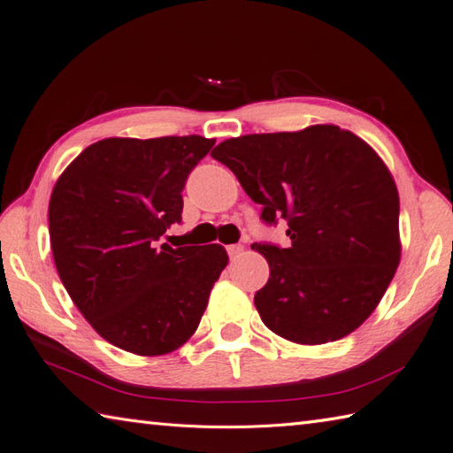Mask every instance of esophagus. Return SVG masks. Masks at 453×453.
<instances>
[{
  "mask_svg": "<svg viewBox=\"0 0 453 453\" xmlns=\"http://www.w3.org/2000/svg\"><path fill=\"white\" fill-rule=\"evenodd\" d=\"M242 252H244V246L242 244H230V246H226V254H228L230 259L238 257Z\"/></svg>",
  "mask_w": 453,
  "mask_h": 453,
  "instance_id": "esophagus-1",
  "label": "esophagus"
}]
</instances>
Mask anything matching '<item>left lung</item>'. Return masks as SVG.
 <instances>
[{
    "mask_svg": "<svg viewBox=\"0 0 453 453\" xmlns=\"http://www.w3.org/2000/svg\"><path fill=\"white\" fill-rule=\"evenodd\" d=\"M233 170L261 220H287V248L256 242L269 279L254 303L273 334L321 345L374 311L399 265V196L389 170L337 126L226 139L211 153Z\"/></svg>",
    "mask_w": 453,
    "mask_h": 453,
    "instance_id": "obj_1",
    "label": "left lung"
}]
</instances>
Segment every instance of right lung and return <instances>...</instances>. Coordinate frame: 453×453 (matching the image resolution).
<instances>
[{"mask_svg":"<svg viewBox=\"0 0 453 453\" xmlns=\"http://www.w3.org/2000/svg\"><path fill=\"white\" fill-rule=\"evenodd\" d=\"M215 139L93 143L50 197V244L73 304L96 334L129 353L166 355L194 335L228 264L223 246H158L182 220L189 173Z\"/></svg>","mask_w":453,"mask_h":453,"instance_id":"obj_1","label":"right lung"}]
</instances>
